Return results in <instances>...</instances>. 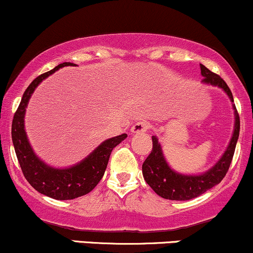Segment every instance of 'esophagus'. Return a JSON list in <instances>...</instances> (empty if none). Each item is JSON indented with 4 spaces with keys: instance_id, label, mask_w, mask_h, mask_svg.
<instances>
[{
    "instance_id": "obj_1",
    "label": "esophagus",
    "mask_w": 253,
    "mask_h": 253,
    "mask_svg": "<svg viewBox=\"0 0 253 253\" xmlns=\"http://www.w3.org/2000/svg\"><path fill=\"white\" fill-rule=\"evenodd\" d=\"M148 128H150V125L148 123H146V121H138V123L133 125L132 127H130V133H133V134H141V133H145L147 132Z\"/></svg>"
}]
</instances>
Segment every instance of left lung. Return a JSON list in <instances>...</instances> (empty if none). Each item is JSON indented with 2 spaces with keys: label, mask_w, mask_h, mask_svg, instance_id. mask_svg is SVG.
Instances as JSON below:
<instances>
[{
  "label": "left lung",
  "mask_w": 253,
  "mask_h": 253,
  "mask_svg": "<svg viewBox=\"0 0 253 253\" xmlns=\"http://www.w3.org/2000/svg\"><path fill=\"white\" fill-rule=\"evenodd\" d=\"M202 82L209 86L219 87L226 93L230 101L232 102V108L234 113V126L233 133L231 136L229 145L217 163L206 172L200 174H184L174 171L167 163L164 156L163 148L158 140V136H152L153 148L150 156L142 164V175L146 182L153 188L158 196L169 200H190L197 198L209 191L215 185L223 180L227 169L232 161L234 150H236L237 141L239 136L240 121L236 106L233 105V96L229 86L219 75L212 73L204 65H200Z\"/></svg>",
  "instance_id": "obj_1"
}]
</instances>
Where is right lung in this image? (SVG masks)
Masks as SVG:
<instances>
[{
	"label": "right lung",
	"instance_id": "add662e5",
	"mask_svg": "<svg viewBox=\"0 0 253 253\" xmlns=\"http://www.w3.org/2000/svg\"><path fill=\"white\" fill-rule=\"evenodd\" d=\"M73 65L74 63L71 62L60 63L51 71L36 78L24 92L11 125V139L24 178L38 192L57 200H71L89 193L101 180L113 148L127 138V134H121L105 140L80 163L65 169L48 165L38 157L24 127L26 108L36 87L44 79L62 67Z\"/></svg>",
	"mask_w": 253,
	"mask_h": 253
}]
</instances>
